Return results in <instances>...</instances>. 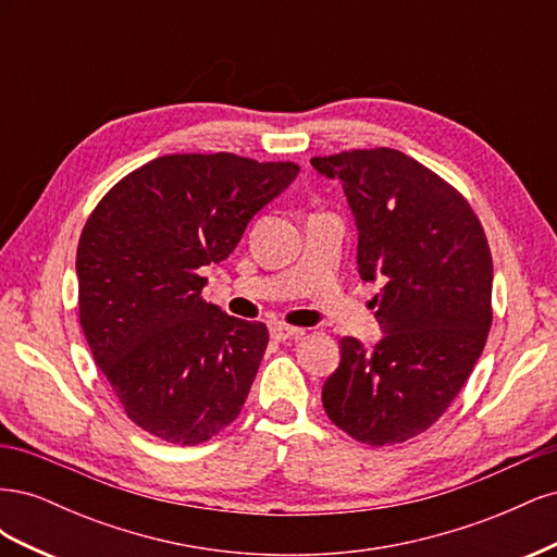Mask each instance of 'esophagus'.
<instances>
[{"label":"esophagus","mask_w":557,"mask_h":557,"mask_svg":"<svg viewBox=\"0 0 557 557\" xmlns=\"http://www.w3.org/2000/svg\"><path fill=\"white\" fill-rule=\"evenodd\" d=\"M269 332H272V339H276V342L297 339V336L305 334V330L293 327V325H285V323H272V327H269Z\"/></svg>","instance_id":"1"}]
</instances>
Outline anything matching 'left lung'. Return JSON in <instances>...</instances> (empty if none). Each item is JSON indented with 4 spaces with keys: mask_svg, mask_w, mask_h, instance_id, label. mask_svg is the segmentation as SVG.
Returning <instances> with one entry per match:
<instances>
[{
    "mask_svg": "<svg viewBox=\"0 0 557 557\" xmlns=\"http://www.w3.org/2000/svg\"><path fill=\"white\" fill-rule=\"evenodd\" d=\"M311 164L339 178L358 225V272L385 332L374 348L342 339L323 385L332 423L369 446L413 440L444 416L493 325V256L474 209L395 148L344 150Z\"/></svg>",
    "mask_w": 557,
    "mask_h": 557,
    "instance_id": "obj_1",
    "label": "left lung"
}]
</instances>
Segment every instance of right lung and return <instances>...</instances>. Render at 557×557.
Wrapping results in <instances>:
<instances>
[{"label":"right lung","mask_w":557,"mask_h":557,"mask_svg":"<svg viewBox=\"0 0 557 557\" xmlns=\"http://www.w3.org/2000/svg\"><path fill=\"white\" fill-rule=\"evenodd\" d=\"M299 174L234 153L162 156L99 199L76 250L78 320L134 425L178 446L239 416L269 344L260 320L201 297L246 225Z\"/></svg>","instance_id":"obj_1"}]
</instances>
